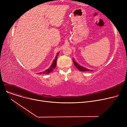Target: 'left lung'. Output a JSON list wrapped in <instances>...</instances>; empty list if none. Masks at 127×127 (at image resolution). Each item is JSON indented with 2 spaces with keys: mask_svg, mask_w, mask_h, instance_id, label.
I'll use <instances>...</instances> for the list:
<instances>
[{
  "mask_svg": "<svg viewBox=\"0 0 127 127\" xmlns=\"http://www.w3.org/2000/svg\"><path fill=\"white\" fill-rule=\"evenodd\" d=\"M73 62H74V64L75 65L76 67H77V68L78 69H79L80 71H93V70H90L88 68H85L82 66H80V65H79L75 61V60H73Z\"/></svg>",
  "mask_w": 127,
  "mask_h": 127,
  "instance_id": "obj_1",
  "label": "left lung"
}]
</instances>
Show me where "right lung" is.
<instances>
[{
    "instance_id": "add662e5",
    "label": "right lung",
    "mask_w": 127,
    "mask_h": 127,
    "mask_svg": "<svg viewBox=\"0 0 127 127\" xmlns=\"http://www.w3.org/2000/svg\"><path fill=\"white\" fill-rule=\"evenodd\" d=\"M59 52H58L57 53V55L56 57V58L55 59V60H53V61L51 64V65L50 66V67L47 69V70H46L45 71H43L42 72H40L39 74H41L42 73L43 74H49L50 72H51V71H52V70H53V69H54L56 67V65H57V59H58V56L59 55Z\"/></svg>"
}]
</instances>
